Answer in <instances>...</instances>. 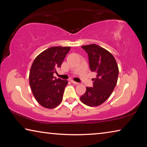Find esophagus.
<instances>
[{
	"instance_id": "obj_1",
	"label": "esophagus",
	"mask_w": 147,
	"mask_h": 147,
	"mask_svg": "<svg viewBox=\"0 0 147 147\" xmlns=\"http://www.w3.org/2000/svg\"><path fill=\"white\" fill-rule=\"evenodd\" d=\"M71 82L73 84H76V85H78V84H79V83L78 82H75V81H74V80H71Z\"/></svg>"
}]
</instances>
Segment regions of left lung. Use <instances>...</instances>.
<instances>
[{
    "label": "left lung",
    "mask_w": 147,
    "mask_h": 147,
    "mask_svg": "<svg viewBox=\"0 0 147 147\" xmlns=\"http://www.w3.org/2000/svg\"><path fill=\"white\" fill-rule=\"evenodd\" d=\"M88 54L89 67L96 74L93 88L87 87L80 100L87 106L100 105L108 99L117 82L119 68L113 56L96 44L82 46Z\"/></svg>",
    "instance_id": "left-lung-1"
}]
</instances>
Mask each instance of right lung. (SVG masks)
Masks as SVG:
<instances>
[{
  "instance_id": "obj_1",
  "label": "right lung",
  "mask_w": 147,
  "mask_h": 147,
  "mask_svg": "<svg viewBox=\"0 0 147 147\" xmlns=\"http://www.w3.org/2000/svg\"><path fill=\"white\" fill-rule=\"evenodd\" d=\"M70 47H53L42 52L35 58L29 73V83L38 102L44 108L58 106L63 99L68 81L55 78L56 69L60 67Z\"/></svg>"
}]
</instances>
